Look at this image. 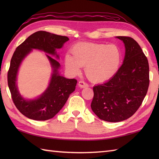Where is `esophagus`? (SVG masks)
Here are the masks:
<instances>
[{
  "instance_id": "34e87169",
  "label": "esophagus",
  "mask_w": 159,
  "mask_h": 159,
  "mask_svg": "<svg viewBox=\"0 0 159 159\" xmlns=\"http://www.w3.org/2000/svg\"><path fill=\"white\" fill-rule=\"evenodd\" d=\"M79 86L80 87V88H85V87H89L88 84L86 83L85 81H83V80H80L79 82Z\"/></svg>"
}]
</instances>
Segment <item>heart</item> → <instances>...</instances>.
<instances>
[{
	"label": "heart",
	"instance_id": "1",
	"mask_svg": "<svg viewBox=\"0 0 159 159\" xmlns=\"http://www.w3.org/2000/svg\"><path fill=\"white\" fill-rule=\"evenodd\" d=\"M72 56L67 54L64 64L68 72L76 75L81 67H85V74L89 79L95 83L108 81L119 71L123 54L116 44L80 42L71 48Z\"/></svg>",
	"mask_w": 159,
	"mask_h": 159
}]
</instances>
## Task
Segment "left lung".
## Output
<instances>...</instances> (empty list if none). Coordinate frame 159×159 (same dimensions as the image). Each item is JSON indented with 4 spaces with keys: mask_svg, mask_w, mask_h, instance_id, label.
<instances>
[{
    "mask_svg": "<svg viewBox=\"0 0 159 159\" xmlns=\"http://www.w3.org/2000/svg\"><path fill=\"white\" fill-rule=\"evenodd\" d=\"M125 45L123 64L113 79L94 86L91 107L100 120L118 122L133 116L149 87V64L139 43L130 37L117 36Z\"/></svg>",
    "mask_w": 159,
    "mask_h": 159,
    "instance_id": "8db88e82",
    "label": "left lung"
}]
</instances>
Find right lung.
Masks as SVG:
<instances>
[{
    "label": "right lung",
    "instance_id": "obj_1",
    "mask_svg": "<svg viewBox=\"0 0 159 159\" xmlns=\"http://www.w3.org/2000/svg\"><path fill=\"white\" fill-rule=\"evenodd\" d=\"M68 40L66 36L39 31L30 35L17 47L13 53L7 74L8 86L15 106L20 113L29 119L44 121L52 118L65 105L70 94L75 90L77 80L60 76L58 73L59 63L46 55L53 68L48 88L38 98L25 100L20 94L16 85L17 74L20 63L32 49L43 50L59 58L56 50L61 48L63 43Z\"/></svg>",
    "mask_w": 159,
    "mask_h": 159
}]
</instances>
